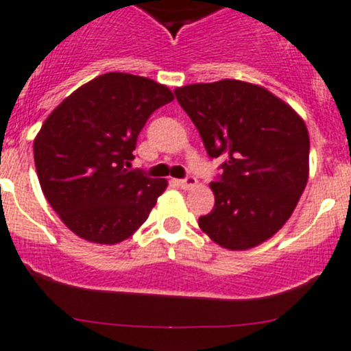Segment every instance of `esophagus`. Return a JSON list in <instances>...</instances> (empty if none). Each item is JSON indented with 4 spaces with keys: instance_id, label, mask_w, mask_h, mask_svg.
Here are the masks:
<instances>
[{
    "instance_id": "34e87169",
    "label": "esophagus",
    "mask_w": 351,
    "mask_h": 351,
    "mask_svg": "<svg viewBox=\"0 0 351 351\" xmlns=\"http://www.w3.org/2000/svg\"><path fill=\"white\" fill-rule=\"evenodd\" d=\"M178 183L180 186L183 188V190H190V188H193L195 185H197V178H195V176H186V178H183V180H178Z\"/></svg>"
}]
</instances>
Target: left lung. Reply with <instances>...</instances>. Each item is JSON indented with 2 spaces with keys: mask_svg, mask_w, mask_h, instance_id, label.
I'll use <instances>...</instances> for the list:
<instances>
[{
  "mask_svg": "<svg viewBox=\"0 0 351 351\" xmlns=\"http://www.w3.org/2000/svg\"><path fill=\"white\" fill-rule=\"evenodd\" d=\"M222 175L215 205L198 219L213 242L245 250L271 239L296 208L309 175L304 121L267 88L225 79L175 90Z\"/></svg>",
  "mask_w": 351,
  "mask_h": 351,
  "instance_id": "obj_1",
  "label": "left lung"
}]
</instances>
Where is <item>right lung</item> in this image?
Instances as JSON below:
<instances>
[{
	"instance_id": "1",
	"label": "right lung",
	"mask_w": 351,
	"mask_h": 351,
	"mask_svg": "<svg viewBox=\"0 0 351 351\" xmlns=\"http://www.w3.org/2000/svg\"><path fill=\"white\" fill-rule=\"evenodd\" d=\"M173 99L154 80L109 72L72 92L47 117L33 141L36 175L73 234L117 243L146 222L168 182L128 166L146 121Z\"/></svg>"
}]
</instances>
